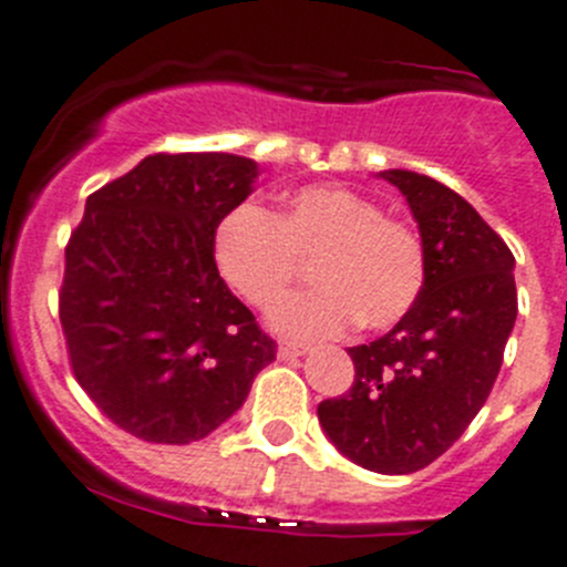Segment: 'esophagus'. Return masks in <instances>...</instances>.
<instances>
[{
	"label": "esophagus",
	"instance_id": "esophagus-1",
	"mask_svg": "<svg viewBox=\"0 0 567 567\" xmlns=\"http://www.w3.org/2000/svg\"><path fill=\"white\" fill-rule=\"evenodd\" d=\"M279 358H282V361H290V358H301V355H308L310 352V347L308 343H296V341H282L279 343Z\"/></svg>",
	"mask_w": 567,
	"mask_h": 567
}]
</instances>
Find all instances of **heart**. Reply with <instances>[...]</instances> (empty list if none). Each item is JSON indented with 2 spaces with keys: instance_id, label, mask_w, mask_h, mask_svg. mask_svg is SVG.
I'll list each match as a JSON object with an SVG mask.
<instances>
[{
  "instance_id": "b5f03b06",
  "label": "heart",
  "mask_w": 567,
  "mask_h": 567,
  "mask_svg": "<svg viewBox=\"0 0 567 567\" xmlns=\"http://www.w3.org/2000/svg\"><path fill=\"white\" fill-rule=\"evenodd\" d=\"M220 277L254 308H271L313 259L319 288L288 296L271 324L288 336L330 338L349 327L391 330L425 288V246L409 224L349 187L313 184L285 195L277 215L240 204L212 240Z\"/></svg>"
}]
</instances>
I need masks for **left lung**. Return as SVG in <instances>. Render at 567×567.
Masks as SVG:
<instances>
[{
	"instance_id": "obj_1",
	"label": "left lung",
	"mask_w": 567,
	"mask_h": 567,
	"mask_svg": "<svg viewBox=\"0 0 567 567\" xmlns=\"http://www.w3.org/2000/svg\"><path fill=\"white\" fill-rule=\"evenodd\" d=\"M380 176L405 195L425 246V288L400 324L349 349L355 383L319 405L327 439L383 475L436 462L486 403L517 319L515 257L436 178Z\"/></svg>"
}]
</instances>
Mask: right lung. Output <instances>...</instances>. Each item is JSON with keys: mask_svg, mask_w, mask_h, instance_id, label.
<instances>
[{"mask_svg": "<svg viewBox=\"0 0 567 567\" xmlns=\"http://www.w3.org/2000/svg\"><path fill=\"white\" fill-rule=\"evenodd\" d=\"M257 176L246 156L156 153L89 195L66 246L61 327L78 383L131 436H209L277 358L212 251Z\"/></svg>", "mask_w": 567, "mask_h": 567, "instance_id": "obj_1", "label": "right lung"}]
</instances>
